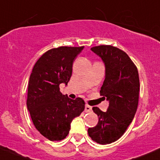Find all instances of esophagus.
I'll return each instance as SVG.
<instances>
[{"label":"esophagus","instance_id":"obj_1","mask_svg":"<svg viewBox=\"0 0 160 160\" xmlns=\"http://www.w3.org/2000/svg\"><path fill=\"white\" fill-rule=\"evenodd\" d=\"M92 110V107L88 106V105H86L85 106V112H89Z\"/></svg>","mask_w":160,"mask_h":160}]
</instances>
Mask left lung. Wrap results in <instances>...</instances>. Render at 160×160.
I'll list each match as a JSON object with an SVG mask.
<instances>
[{
	"label": "left lung",
	"instance_id": "8db88e82",
	"mask_svg": "<svg viewBox=\"0 0 160 160\" xmlns=\"http://www.w3.org/2000/svg\"><path fill=\"white\" fill-rule=\"evenodd\" d=\"M91 50L105 64L106 76L100 95L109 106L105 112L98 107L92 108L99 122L88 128V134L93 141L105 145L118 140L134 118L139 99V75L129 56L121 49L99 45Z\"/></svg>",
	"mask_w": 160,
	"mask_h": 160
}]
</instances>
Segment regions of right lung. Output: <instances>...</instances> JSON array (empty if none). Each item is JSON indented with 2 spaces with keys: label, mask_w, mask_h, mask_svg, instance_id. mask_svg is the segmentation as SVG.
I'll return each mask as SVG.
<instances>
[{
  "label": "right lung",
  "mask_w": 160,
  "mask_h": 160,
  "mask_svg": "<svg viewBox=\"0 0 160 160\" xmlns=\"http://www.w3.org/2000/svg\"><path fill=\"white\" fill-rule=\"evenodd\" d=\"M84 46H61L43 54L33 67L28 85L27 108L38 132L52 141L68 136L71 123L81 114L85 102L61 92L59 85H68L75 58Z\"/></svg>",
  "instance_id": "right-lung-1"
}]
</instances>
